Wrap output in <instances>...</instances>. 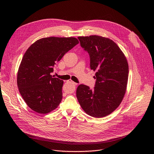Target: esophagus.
Here are the masks:
<instances>
[{
    "label": "esophagus",
    "mask_w": 154,
    "mask_h": 154,
    "mask_svg": "<svg viewBox=\"0 0 154 154\" xmlns=\"http://www.w3.org/2000/svg\"><path fill=\"white\" fill-rule=\"evenodd\" d=\"M68 82H69V83H72V84H73L74 85H77V83H75V82H73L72 80H69Z\"/></svg>",
    "instance_id": "34e87169"
}]
</instances>
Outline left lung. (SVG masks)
Returning a JSON list of instances; mask_svg holds the SVG:
<instances>
[{
  "mask_svg": "<svg viewBox=\"0 0 154 154\" xmlns=\"http://www.w3.org/2000/svg\"><path fill=\"white\" fill-rule=\"evenodd\" d=\"M80 46L89 54L90 68L96 71L95 86L80 85L76 96L88 115L103 118L119 106L125 93L128 65L124 53L112 39L97 35L79 36Z\"/></svg>",
  "mask_w": 154,
  "mask_h": 154,
  "instance_id": "left-lung-1",
  "label": "left lung"
}]
</instances>
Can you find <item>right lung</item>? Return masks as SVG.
Returning <instances> with one entry per match:
<instances>
[{
	"instance_id": "obj_1",
	"label": "right lung",
	"mask_w": 154,
	"mask_h": 154,
	"mask_svg": "<svg viewBox=\"0 0 154 154\" xmlns=\"http://www.w3.org/2000/svg\"><path fill=\"white\" fill-rule=\"evenodd\" d=\"M79 42L74 37L43 38L27 50L19 67L17 84L21 96L32 110L47 114L59 105L63 81L51 73L54 65Z\"/></svg>"
}]
</instances>
